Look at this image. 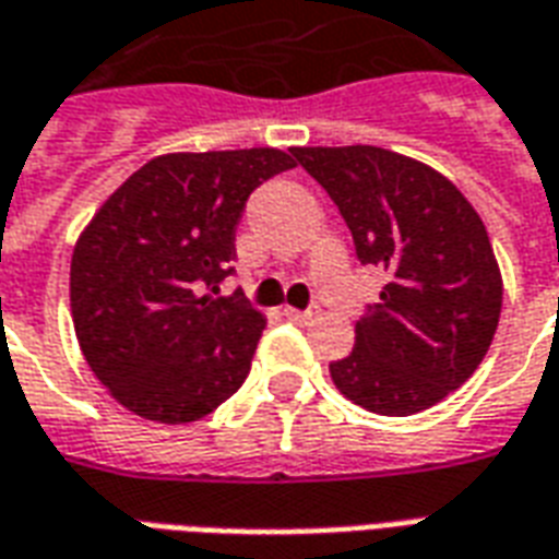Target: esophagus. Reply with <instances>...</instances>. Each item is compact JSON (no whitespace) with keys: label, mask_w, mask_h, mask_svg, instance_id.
I'll return each instance as SVG.
<instances>
[{"label":"esophagus","mask_w":559,"mask_h":559,"mask_svg":"<svg viewBox=\"0 0 559 559\" xmlns=\"http://www.w3.org/2000/svg\"><path fill=\"white\" fill-rule=\"evenodd\" d=\"M284 317L287 320H296V323H311L314 317H320L317 308H308V311H296V308H284Z\"/></svg>","instance_id":"esophagus-1"}]
</instances>
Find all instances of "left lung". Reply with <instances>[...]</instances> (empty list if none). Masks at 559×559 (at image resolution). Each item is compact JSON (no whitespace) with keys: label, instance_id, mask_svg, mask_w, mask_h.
I'll use <instances>...</instances> for the list:
<instances>
[{"label":"left lung","instance_id":"left-lung-1","mask_svg":"<svg viewBox=\"0 0 559 559\" xmlns=\"http://www.w3.org/2000/svg\"><path fill=\"white\" fill-rule=\"evenodd\" d=\"M347 221L356 257L389 272L356 323L350 356L329 365L344 399L413 416L467 380L491 347L503 278L479 212L428 164L380 146H296Z\"/></svg>","mask_w":559,"mask_h":559}]
</instances>
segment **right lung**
Returning <instances> with one entry per match:
<instances>
[{"label": "right lung", "mask_w": 559, "mask_h": 559, "mask_svg": "<svg viewBox=\"0 0 559 559\" xmlns=\"http://www.w3.org/2000/svg\"><path fill=\"white\" fill-rule=\"evenodd\" d=\"M296 167L281 148L170 152L107 197L71 257L86 362L126 411L185 425L242 386L266 317L215 296L233 272L245 200Z\"/></svg>", "instance_id": "obj_1"}]
</instances>
